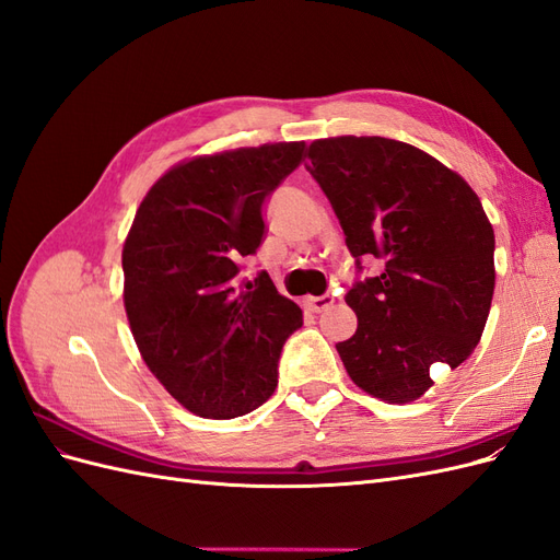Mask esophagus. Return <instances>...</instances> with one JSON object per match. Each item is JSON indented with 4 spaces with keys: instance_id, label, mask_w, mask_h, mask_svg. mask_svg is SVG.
I'll use <instances>...</instances> for the list:
<instances>
[{
    "instance_id": "esophagus-1",
    "label": "esophagus",
    "mask_w": 560,
    "mask_h": 560,
    "mask_svg": "<svg viewBox=\"0 0 560 560\" xmlns=\"http://www.w3.org/2000/svg\"><path fill=\"white\" fill-rule=\"evenodd\" d=\"M334 294H322V296H308L306 299V306L311 308V311H315V313H322V311H327V308H331L334 306Z\"/></svg>"
}]
</instances>
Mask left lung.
<instances>
[{
	"instance_id": "8db88e82",
	"label": "left lung",
	"mask_w": 560,
	"mask_h": 560,
	"mask_svg": "<svg viewBox=\"0 0 560 560\" xmlns=\"http://www.w3.org/2000/svg\"><path fill=\"white\" fill-rule=\"evenodd\" d=\"M306 165L346 233L358 273L346 303L358 331L336 343L352 383L387 404L432 387L483 334L495 290V235L471 186L444 163L387 138L315 140Z\"/></svg>"
}]
</instances>
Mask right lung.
<instances>
[{"mask_svg": "<svg viewBox=\"0 0 560 560\" xmlns=\"http://www.w3.org/2000/svg\"><path fill=\"white\" fill-rule=\"evenodd\" d=\"M306 142L245 147L167 171L124 245V303L144 364L184 409L229 420L278 387L280 352L303 325L266 270L241 278L264 238V202Z\"/></svg>", "mask_w": 560, "mask_h": 560, "instance_id": "obj_1", "label": "right lung"}]
</instances>
